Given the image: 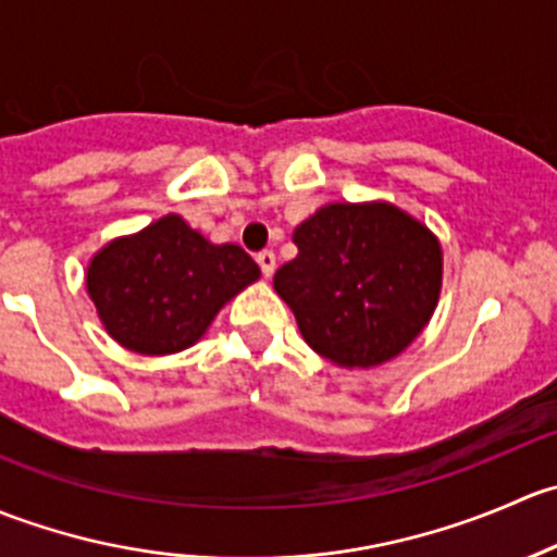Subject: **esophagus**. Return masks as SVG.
Instances as JSON below:
<instances>
[{
    "label": "esophagus",
    "mask_w": 557,
    "mask_h": 557,
    "mask_svg": "<svg viewBox=\"0 0 557 557\" xmlns=\"http://www.w3.org/2000/svg\"><path fill=\"white\" fill-rule=\"evenodd\" d=\"M258 267H261L263 277H272L274 269H277V256L272 250H263L258 252Z\"/></svg>",
    "instance_id": "1"
}]
</instances>
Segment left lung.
<instances>
[{
  "instance_id": "left-lung-1",
  "label": "left lung",
  "mask_w": 557,
  "mask_h": 557,
  "mask_svg": "<svg viewBox=\"0 0 557 557\" xmlns=\"http://www.w3.org/2000/svg\"><path fill=\"white\" fill-rule=\"evenodd\" d=\"M299 256L274 274L301 336L342 369L401 356L442 294L440 237L391 201H331L294 228Z\"/></svg>"
}]
</instances>
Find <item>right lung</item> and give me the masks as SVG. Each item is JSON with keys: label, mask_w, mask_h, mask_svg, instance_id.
Masks as SVG:
<instances>
[{"label": "right lung", "mask_w": 557, "mask_h": 557, "mask_svg": "<svg viewBox=\"0 0 557 557\" xmlns=\"http://www.w3.org/2000/svg\"><path fill=\"white\" fill-rule=\"evenodd\" d=\"M258 277L261 269L243 247L210 243L170 212L94 252L86 290L117 345L139 356H172L196 345Z\"/></svg>", "instance_id": "add662e5"}]
</instances>
